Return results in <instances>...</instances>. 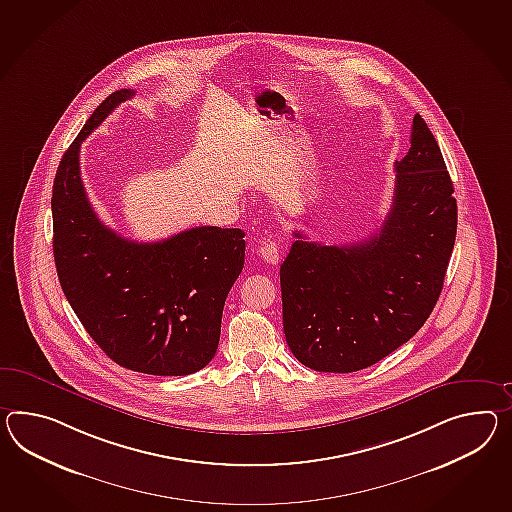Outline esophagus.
Instances as JSON below:
<instances>
[{
  "label": "esophagus",
  "instance_id": "1",
  "mask_svg": "<svg viewBox=\"0 0 512 512\" xmlns=\"http://www.w3.org/2000/svg\"><path fill=\"white\" fill-rule=\"evenodd\" d=\"M259 255L268 264H277L279 262V244L275 238H264L259 246Z\"/></svg>",
  "mask_w": 512,
  "mask_h": 512
}]
</instances>
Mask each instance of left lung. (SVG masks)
<instances>
[{"label": "left lung", "mask_w": 512, "mask_h": 512, "mask_svg": "<svg viewBox=\"0 0 512 512\" xmlns=\"http://www.w3.org/2000/svg\"><path fill=\"white\" fill-rule=\"evenodd\" d=\"M392 207L374 237L349 246L300 231L281 264L283 329L316 372L349 374L385 359L437 305L457 235V201L442 151L420 114L394 164Z\"/></svg>", "instance_id": "1"}]
</instances>
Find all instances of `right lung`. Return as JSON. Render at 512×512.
Instances as JSON below:
<instances>
[{"label": "right lung", "instance_id": "right-lung-1", "mask_svg": "<svg viewBox=\"0 0 512 512\" xmlns=\"http://www.w3.org/2000/svg\"><path fill=\"white\" fill-rule=\"evenodd\" d=\"M116 90L88 118L53 181V257L64 296L109 359L150 375H188L212 361L224 303L244 266L242 229L192 227L161 242L116 235L81 181V142L129 100Z\"/></svg>", "mask_w": 512, "mask_h": 512}]
</instances>
